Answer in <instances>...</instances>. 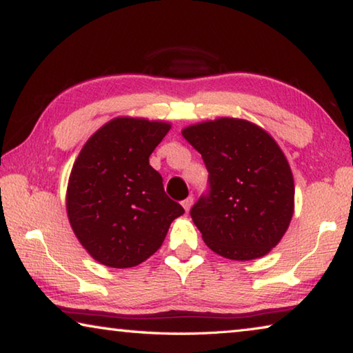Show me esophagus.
I'll return each mask as SVG.
<instances>
[{
    "instance_id": "1",
    "label": "esophagus",
    "mask_w": 353,
    "mask_h": 353,
    "mask_svg": "<svg viewBox=\"0 0 353 353\" xmlns=\"http://www.w3.org/2000/svg\"><path fill=\"white\" fill-rule=\"evenodd\" d=\"M191 205H193V196H190V198H187L182 202V207L185 208V212H190Z\"/></svg>"
}]
</instances>
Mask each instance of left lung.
Here are the masks:
<instances>
[{
  "label": "left lung",
  "mask_w": 353,
  "mask_h": 353,
  "mask_svg": "<svg viewBox=\"0 0 353 353\" xmlns=\"http://www.w3.org/2000/svg\"><path fill=\"white\" fill-rule=\"evenodd\" d=\"M208 171L210 193L191 208L202 240L224 259L270 254L294 213V179L277 141L248 119L221 117L182 129Z\"/></svg>",
  "instance_id": "left-lung-1"
}]
</instances>
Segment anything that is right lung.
I'll return each mask as SVG.
<instances>
[{
	"label": "right lung",
	"instance_id": "right-lung-1",
	"mask_svg": "<svg viewBox=\"0 0 353 353\" xmlns=\"http://www.w3.org/2000/svg\"><path fill=\"white\" fill-rule=\"evenodd\" d=\"M170 129L168 121L117 117L87 140L74 160L65 196L68 221L101 265H140L157 252L172 221L185 213L149 165Z\"/></svg>",
	"mask_w": 353,
	"mask_h": 353
}]
</instances>
